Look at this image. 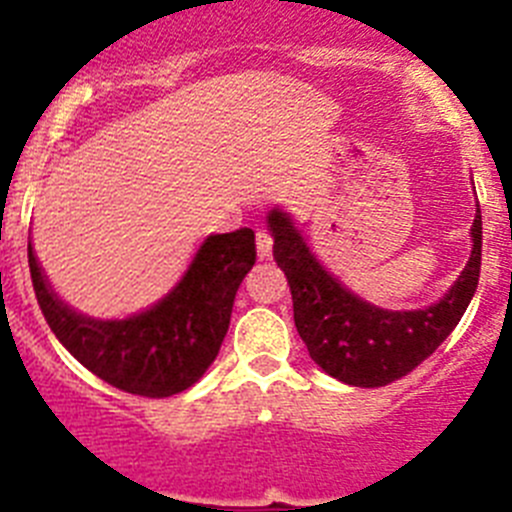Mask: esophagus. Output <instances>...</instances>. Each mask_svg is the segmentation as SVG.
I'll list each match as a JSON object with an SVG mask.
<instances>
[{
  "label": "esophagus",
  "instance_id": "34e87169",
  "mask_svg": "<svg viewBox=\"0 0 512 512\" xmlns=\"http://www.w3.org/2000/svg\"><path fill=\"white\" fill-rule=\"evenodd\" d=\"M271 246H274L271 235L266 233V230H259V233H256V253H259V259H269Z\"/></svg>",
  "mask_w": 512,
  "mask_h": 512
}]
</instances>
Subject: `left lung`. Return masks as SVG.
Wrapping results in <instances>:
<instances>
[{
    "label": "left lung",
    "mask_w": 512,
    "mask_h": 512,
    "mask_svg": "<svg viewBox=\"0 0 512 512\" xmlns=\"http://www.w3.org/2000/svg\"><path fill=\"white\" fill-rule=\"evenodd\" d=\"M274 238V261L292 292L295 325L310 359L333 379L351 387H384L413 372L449 338L467 312L482 264V212H474L472 253L441 300L418 310L372 305L330 274L307 246L295 217L282 207L266 212Z\"/></svg>",
    "instance_id": "1"
}]
</instances>
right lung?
<instances>
[{
    "label": "right lung",
    "instance_id": "obj_1",
    "mask_svg": "<svg viewBox=\"0 0 512 512\" xmlns=\"http://www.w3.org/2000/svg\"><path fill=\"white\" fill-rule=\"evenodd\" d=\"M35 297L76 361L130 395L171 397L189 390L215 361L230 325L235 292L256 261L253 230L207 235L182 279L128 318H92L58 297L27 241Z\"/></svg>",
    "mask_w": 512,
    "mask_h": 512
}]
</instances>
